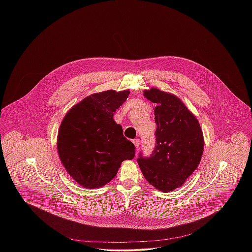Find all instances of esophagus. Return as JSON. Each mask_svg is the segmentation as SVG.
<instances>
[{
	"instance_id": "obj_1",
	"label": "esophagus",
	"mask_w": 252,
	"mask_h": 252,
	"mask_svg": "<svg viewBox=\"0 0 252 252\" xmlns=\"http://www.w3.org/2000/svg\"><path fill=\"white\" fill-rule=\"evenodd\" d=\"M133 143L135 144V147H136V148H139V147H140V141H139V140H134Z\"/></svg>"
}]
</instances>
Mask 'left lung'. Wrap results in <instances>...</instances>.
Listing matches in <instances>:
<instances>
[{
    "mask_svg": "<svg viewBox=\"0 0 252 252\" xmlns=\"http://www.w3.org/2000/svg\"><path fill=\"white\" fill-rule=\"evenodd\" d=\"M144 96L157 106L156 145L148 158L138 164L152 186L162 192L181 187L199 166L204 151V136L195 115L179 97L157 88L144 90Z\"/></svg>",
    "mask_w": 252,
    "mask_h": 252,
    "instance_id": "left-lung-1",
    "label": "left lung"
}]
</instances>
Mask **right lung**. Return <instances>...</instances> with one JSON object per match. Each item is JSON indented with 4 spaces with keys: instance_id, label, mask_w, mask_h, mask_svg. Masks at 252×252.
<instances>
[{
    "instance_id": "add662e5",
    "label": "right lung",
    "mask_w": 252,
    "mask_h": 252,
    "mask_svg": "<svg viewBox=\"0 0 252 252\" xmlns=\"http://www.w3.org/2000/svg\"><path fill=\"white\" fill-rule=\"evenodd\" d=\"M130 90L92 94L63 118L57 136L59 158L68 174L84 188L95 189L112 180L124 160L135 157V145L123 136L113 112Z\"/></svg>"
}]
</instances>
